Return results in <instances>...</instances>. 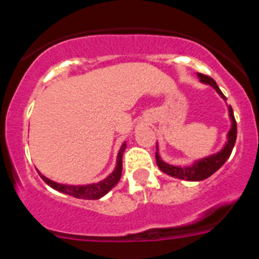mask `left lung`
Wrapping results in <instances>:
<instances>
[{"instance_id": "left-lung-1", "label": "left lung", "mask_w": 259, "mask_h": 259, "mask_svg": "<svg viewBox=\"0 0 259 259\" xmlns=\"http://www.w3.org/2000/svg\"><path fill=\"white\" fill-rule=\"evenodd\" d=\"M198 79L202 84H206V85L212 87V88L217 91L219 96L226 101V97L222 93V91L219 89L218 84L215 83V80L211 79L210 76L206 75L197 74ZM228 106V115L231 119V128L227 134V141L223 145L219 152H217L215 154L207 155L205 158H201L194 161L193 163L189 164V166H174V164L166 163V162L159 157V153H158V145H157V152H155V161H157V166L159 167V170L163 171L167 175L172 176V178H178V179L182 180H188V182H201V180L207 179L209 176H211L212 174L217 172V171L226 163L228 158H230L231 153H232L233 146L236 143V136H237V124L236 120H235V116H233V110L230 105Z\"/></svg>"}]
</instances>
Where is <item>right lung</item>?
I'll list each match as a JSON object with an SVG mask.
<instances>
[{
  "label": "right lung",
  "mask_w": 259,
  "mask_h": 259,
  "mask_svg": "<svg viewBox=\"0 0 259 259\" xmlns=\"http://www.w3.org/2000/svg\"><path fill=\"white\" fill-rule=\"evenodd\" d=\"M125 146H127V144L123 143V145L119 149L118 157H116V166L113 172L98 183H92V184L85 185H67L53 182V180L48 179L47 176H44L41 172H38V175L49 187L61 192V193L68 194V196H72V197L76 198H83V200H98V198L104 197L107 192L111 191L118 184L119 180H120V176H122V157L125 150Z\"/></svg>",
  "instance_id": "1"
}]
</instances>
